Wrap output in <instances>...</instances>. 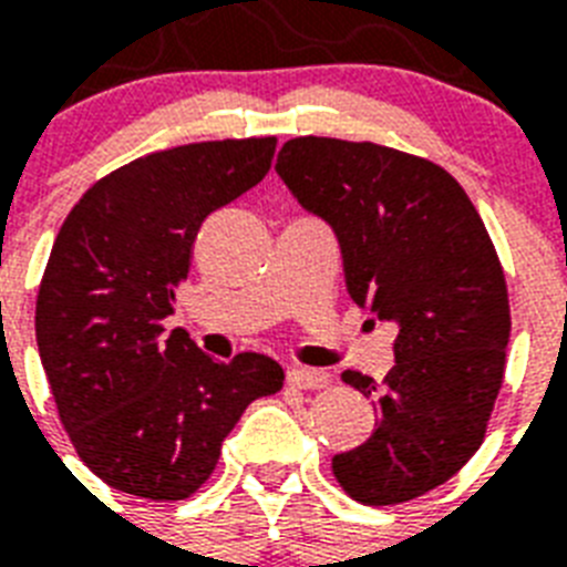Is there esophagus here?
Returning <instances> with one entry per match:
<instances>
[{
	"mask_svg": "<svg viewBox=\"0 0 567 567\" xmlns=\"http://www.w3.org/2000/svg\"><path fill=\"white\" fill-rule=\"evenodd\" d=\"M332 382V377L323 371H315V368H291L288 371V385L302 388V391H311V388H323Z\"/></svg>",
	"mask_w": 567,
	"mask_h": 567,
	"instance_id": "obj_1",
	"label": "esophagus"
}]
</instances>
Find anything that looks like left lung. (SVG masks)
Segmentation results:
<instances>
[{"label":"left lung","mask_w":567,"mask_h":567,"mask_svg":"<svg viewBox=\"0 0 567 567\" xmlns=\"http://www.w3.org/2000/svg\"><path fill=\"white\" fill-rule=\"evenodd\" d=\"M276 173L336 229L347 291L396 327L394 368L377 385V430L332 458L364 506H396L444 485L485 439L509 344V291L485 223L444 167L371 141L293 137Z\"/></svg>","instance_id":"8db88e82"}]
</instances>
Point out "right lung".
<instances>
[{"mask_svg": "<svg viewBox=\"0 0 567 567\" xmlns=\"http://www.w3.org/2000/svg\"><path fill=\"white\" fill-rule=\"evenodd\" d=\"M276 137L162 150L102 176L66 214L40 279L38 350L82 462L117 492L188 501L252 400L282 388L261 353L214 362L164 332L212 212L265 179Z\"/></svg>", "mask_w": 567, "mask_h": 567, "instance_id": "add662e5", "label": "right lung"}]
</instances>
